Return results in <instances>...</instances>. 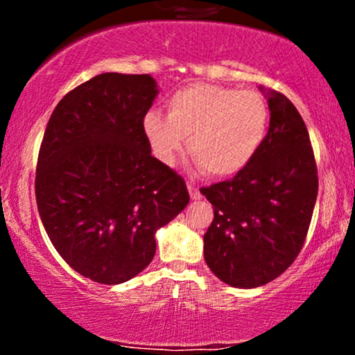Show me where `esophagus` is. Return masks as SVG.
Masks as SVG:
<instances>
[{"instance_id": "esophagus-1", "label": "esophagus", "mask_w": 355, "mask_h": 355, "mask_svg": "<svg viewBox=\"0 0 355 355\" xmlns=\"http://www.w3.org/2000/svg\"><path fill=\"white\" fill-rule=\"evenodd\" d=\"M187 187H189V191H190V197L191 198H193V200H198V198H200L202 197V195H200V190H198L197 189V187H195L193 185V183H189V185H187Z\"/></svg>"}]
</instances>
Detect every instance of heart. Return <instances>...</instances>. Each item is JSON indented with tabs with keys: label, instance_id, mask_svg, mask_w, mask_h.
I'll return each instance as SVG.
<instances>
[{
	"label": "heart",
	"instance_id": "obj_1",
	"mask_svg": "<svg viewBox=\"0 0 355 355\" xmlns=\"http://www.w3.org/2000/svg\"><path fill=\"white\" fill-rule=\"evenodd\" d=\"M268 120L270 110L259 92L195 83L166 100V116L150 110L144 133L162 164H175L189 138L190 153L207 173L230 177L259 152Z\"/></svg>",
	"mask_w": 355,
	"mask_h": 355
}]
</instances>
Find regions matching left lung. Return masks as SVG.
Instances as JSON below:
<instances>
[{
    "label": "left lung",
    "instance_id": "left-lung-1",
    "mask_svg": "<svg viewBox=\"0 0 355 355\" xmlns=\"http://www.w3.org/2000/svg\"><path fill=\"white\" fill-rule=\"evenodd\" d=\"M270 125L232 180L200 190L214 205L203 235L207 266L230 287L254 288L284 274L307 237L319 178L307 126L282 93L266 92Z\"/></svg>",
    "mask_w": 355,
    "mask_h": 355
}]
</instances>
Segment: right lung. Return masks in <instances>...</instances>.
I'll list each match as a JSON object with an SVG mask.
<instances>
[{"label": "right lung", "mask_w": 355, "mask_h": 355, "mask_svg": "<svg viewBox=\"0 0 355 355\" xmlns=\"http://www.w3.org/2000/svg\"><path fill=\"white\" fill-rule=\"evenodd\" d=\"M158 95L150 75L101 73L53 110L36 165V203L64 262L116 285L153 260L155 232L190 200L185 182L152 157L144 116Z\"/></svg>", "instance_id": "1"}]
</instances>
